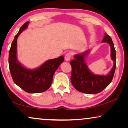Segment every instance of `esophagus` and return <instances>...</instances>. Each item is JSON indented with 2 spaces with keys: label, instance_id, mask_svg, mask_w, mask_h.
<instances>
[{
  "label": "esophagus",
  "instance_id": "1",
  "mask_svg": "<svg viewBox=\"0 0 128 128\" xmlns=\"http://www.w3.org/2000/svg\"><path fill=\"white\" fill-rule=\"evenodd\" d=\"M72 57V54L70 53H67L64 56V60L66 61H69L70 60Z\"/></svg>",
  "mask_w": 128,
  "mask_h": 128
}]
</instances>
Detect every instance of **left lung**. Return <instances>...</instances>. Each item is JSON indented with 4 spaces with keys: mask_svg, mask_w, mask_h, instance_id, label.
<instances>
[{
    "mask_svg": "<svg viewBox=\"0 0 128 128\" xmlns=\"http://www.w3.org/2000/svg\"><path fill=\"white\" fill-rule=\"evenodd\" d=\"M102 42H107L111 46V56L114 64L112 69L106 76L95 75L89 70L84 62V56L87 53L74 56L70 61L72 66L71 82L73 87L78 92L86 94H97L102 92L111 83L116 68V52L111 36L104 33Z\"/></svg>",
    "mask_w": 128,
    "mask_h": 128,
    "instance_id": "8db88e82",
    "label": "left lung"
}]
</instances>
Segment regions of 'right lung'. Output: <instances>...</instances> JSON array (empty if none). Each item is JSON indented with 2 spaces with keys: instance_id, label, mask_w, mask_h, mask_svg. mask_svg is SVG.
I'll return each mask as SVG.
<instances>
[{
  "instance_id": "obj_1",
  "label": "right lung",
  "mask_w": 128,
  "mask_h": 128,
  "mask_svg": "<svg viewBox=\"0 0 128 128\" xmlns=\"http://www.w3.org/2000/svg\"><path fill=\"white\" fill-rule=\"evenodd\" d=\"M28 23V22H26L21 27L12 42L8 55V64L12 78L18 86L29 93H38L45 92L50 87L54 73L64 62V58L61 56L47 60L40 68L33 70L21 65L17 59V40Z\"/></svg>"
}]
</instances>
